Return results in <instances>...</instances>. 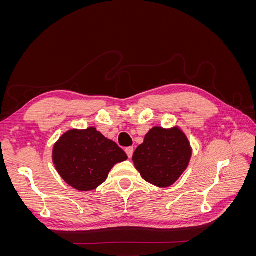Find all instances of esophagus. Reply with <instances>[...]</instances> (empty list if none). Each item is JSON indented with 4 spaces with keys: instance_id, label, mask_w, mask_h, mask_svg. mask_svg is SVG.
<instances>
[{
    "instance_id": "34e87169",
    "label": "esophagus",
    "mask_w": 256,
    "mask_h": 256,
    "mask_svg": "<svg viewBox=\"0 0 256 256\" xmlns=\"http://www.w3.org/2000/svg\"><path fill=\"white\" fill-rule=\"evenodd\" d=\"M125 152H126V154H127V156H128L129 158H131V157H132L134 150V147H127V148L125 150Z\"/></svg>"
}]
</instances>
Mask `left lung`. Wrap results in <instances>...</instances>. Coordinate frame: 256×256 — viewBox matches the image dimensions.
I'll list each match as a JSON object with an SVG mask.
<instances>
[{"mask_svg": "<svg viewBox=\"0 0 256 256\" xmlns=\"http://www.w3.org/2000/svg\"><path fill=\"white\" fill-rule=\"evenodd\" d=\"M192 147L178 127H152L134 152V168L143 180L159 188L175 184L189 166Z\"/></svg>", "mask_w": 256, "mask_h": 256, "instance_id": "1", "label": "left lung"}]
</instances>
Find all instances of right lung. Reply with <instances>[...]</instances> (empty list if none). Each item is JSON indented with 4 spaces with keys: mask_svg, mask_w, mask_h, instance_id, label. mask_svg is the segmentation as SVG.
I'll return each mask as SVG.
<instances>
[{
    "mask_svg": "<svg viewBox=\"0 0 256 256\" xmlns=\"http://www.w3.org/2000/svg\"><path fill=\"white\" fill-rule=\"evenodd\" d=\"M127 159L126 152L95 127L66 131L52 150V162L58 175L78 191L95 190L115 164Z\"/></svg>",
    "mask_w": 256,
    "mask_h": 256,
    "instance_id": "obj_1",
    "label": "right lung"
}]
</instances>
